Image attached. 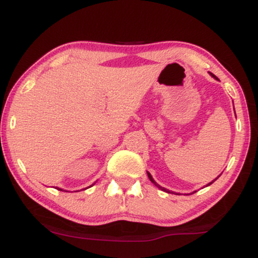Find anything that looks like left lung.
<instances>
[{
	"mask_svg": "<svg viewBox=\"0 0 258 258\" xmlns=\"http://www.w3.org/2000/svg\"><path fill=\"white\" fill-rule=\"evenodd\" d=\"M211 75H213V74H211ZM213 76H214V75H213ZM214 77H215V76H214ZM148 177H149V179H150V181H151V182H153V183H154V184L157 186V188H160L161 190H163V191H165V192H171V194H174V192H172V191H169V190H167V189H165V188H162V186H161V185H158V184H157V183L154 181V178H153V177H151V175L149 174V172H148ZM211 183H213V182H211ZM211 183H209V184H211ZM209 184H208V185H209Z\"/></svg>",
	"mask_w": 258,
	"mask_h": 258,
	"instance_id": "8db88e82",
	"label": "left lung"
}]
</instances>
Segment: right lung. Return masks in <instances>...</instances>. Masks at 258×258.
Segmentation results:
<instances>
[{
    "label": "right lung",
    "instance_id": "add662e5",
    "mask_svg": "<svg viewBox=\"0 0 258 258\" xmlns=\"http://www.w3.org/2000/svg\"><path fill=\"white\" fill-rule=\"evenodd\" d=\"M59 190H61V189H59Z\"/></svg>",
    "mask_w": 258,
    "mask_h": 258
}]
</instances>
